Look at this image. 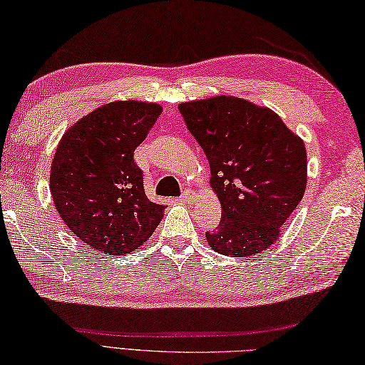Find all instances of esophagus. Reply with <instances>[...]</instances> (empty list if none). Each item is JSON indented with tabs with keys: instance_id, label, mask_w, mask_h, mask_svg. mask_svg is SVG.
Masks as SVG:
<instances>
[{
	"instance_id": "obj_1",
	"label": "esophagus",
	"mask_w": 365,
	"mask_h": 365,
	"mask_svg": "<svg viewBox=\"0 0 365 365\" xmlns=\"http://www.w3.org/2000/svg\"><path fill=\"white\" fill-rule=\"evenodd\" d=\"M193 198H195V193H193V192H190V190H185L184 193H182V195H181V202L182 203H192L193 202Z\"/></svg>"
}]
</instances>
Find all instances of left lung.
<instances>
[{
	"label": "left lung",
	"instance_id": "left-lung-1",
	"mask_svg": "<svg viewBox=\"0 0 365 365\" xmlns=\"http://www.w3.org/2000/svg\"><path fill=\"white\" fill-rule=\"evenodd\" d=\"M187 129L210 162L222 220L206 232L212 250L252 257L271 247L307 185L301 137L277 113L235 96L180 103Z\"/></svg>",
	"mask_w": 365,
	"mask_h": 365
}]
</instances>
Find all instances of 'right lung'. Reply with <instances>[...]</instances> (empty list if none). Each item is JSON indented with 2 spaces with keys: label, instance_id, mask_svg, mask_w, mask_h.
I'll return each mask as SVG.
<instances>
[{
  "label": "right lung",
  "instance_id": "1",
  "mask_svg": "<svg viewBox=\"0 0 365 365\" xmlns=\"http://www.w3.org/2000/svg\"><path fill=\"white\" fill-rule=\"evenodd\" d=\"M162 113L159 103L116 101L66 130L50 172L59 217L86 245L124 255L148 241L163 217L150 202L133 151Z\"/></svg>",
  "mask_w": 365,
  "mask_h": 365
}]
</instances>
